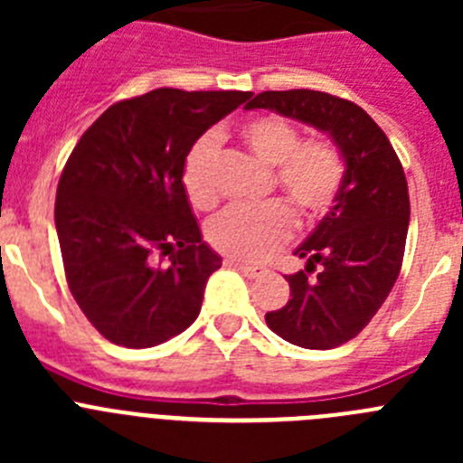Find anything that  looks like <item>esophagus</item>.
Returning <instances> with one entry per match:
<instances>
[{"label":"esophagus","instance_id":"esophagus-1","mask_svg":"<svg viewBox=\"0 0 463 463\" xmlns=\"http://www.w3.org/2000/svg\"><path fill=\"white\" fill-rule=\"evenodd\" d=\"M227 267L239 269V271L243 273V276H248V278L264 276V269H261V267H255V264H245V261L234 260V257H227Z\"/></svg>","mask_w":463,"mask_h":463}]
</instances>
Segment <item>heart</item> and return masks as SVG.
Segmentation results:
<instances>
[{
    "label": "heart",
    "mask_w": 463,
    "mask_h": 463,
    "mask_svg": "<svg viewBox=\"0 0 463 463\" xmlns=\"http://www.w3.org/2000/svg\"><path fill=\"white\" fill-rule=\"evenodd\" d=\"M241 141L264 165L276 166V183L304 218H320L338 199L345 181V159L336 143L326 138L301 141L297 127L280 116H257L243 122ZM215 138L194 141L183 162V187L190 203L208 211L218 203L213 175ZM294 232V213L288 203L229 206L208 224V241L220 252L248 261L267 260Z\"/></svg>",
    "instance_id": "b5f03b06"
}]
</instances>
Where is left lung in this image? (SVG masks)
<instances>
[{"label":"left lung","mask_w":463,"mask_h":463,"mask_svg":"<svg viewBox=\"0 0 463 463\" xmlns=\"http://www.w3.org/2000/svg\"><path fill=\"white\" fill-rule=\"evenodd\" d=\"M245 109H271L329 134L345 159V181L297 255L289 298L267 313L269 329L292 345L331 350L354 338L384 304L403 261L411 199L390 138L354 101L317 90H269Z\"/></svg>","instance_id":"obj_1"}]
</instances>
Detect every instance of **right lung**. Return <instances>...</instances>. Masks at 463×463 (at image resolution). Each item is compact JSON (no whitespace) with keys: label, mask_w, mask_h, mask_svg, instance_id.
I'll return each mask as SVG.
<instances>
[{"label":"right lung","mask_w":463,"mask_h":463,"mask_svg":"<svg viewBox=\"0 0 463 463\" xmlns=\"http://www.w3.org/2000/svg\"><path fill=\"white\" fill-rule=\"evenodd\" d=\"M248 97L159 88L116 101L69 155L55 199L64 276L106 341L153 347L196 320L222 260L202 241L183 162Z\"/></svg>","instance_id":"1"}]
</instances>
